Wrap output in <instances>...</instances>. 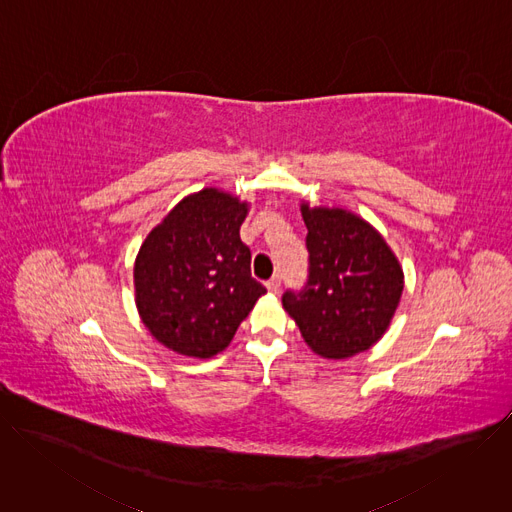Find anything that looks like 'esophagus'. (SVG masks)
I'll return each mask as SVG.
<instances>
[{"label":"esophagus","mask_w":512,"mask_h":512,"mask_svg":"<svg viewBox=\"0 0 512 512\" xmlns=\"http://www.w3.org/2000/svg\"><path fill=\"white\" fill-rule=\"evenodd\" d=\"M279 285H281V281H279V275L271 277V279L265 283V287L271 291V294H279Z\"/></svg>","instance_id":"1"}]
</instances>
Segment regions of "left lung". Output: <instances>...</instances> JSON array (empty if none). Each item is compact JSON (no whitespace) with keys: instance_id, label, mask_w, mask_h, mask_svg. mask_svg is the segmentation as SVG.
Listing matches in <instances>:
<instances>
[{"instance_id":"obj_1","label":"left lung","mask_w":512,"mask_h":512,"mask_svg":"<svg viewBox=\"0 0 512 512\" xmlns=\"http://www.w3.org/2000/svg\"><path fill=\"white\" fill-rule=\"evenodd\" d=\"M308 229L310 279L283 296L312 352L340 360L369 350L389 330L405 287L403 267L385 237L342 206L300 202Z\"/></svg>"}]
</instances>
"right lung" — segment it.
<instances>
[{
    "instance_id": "right-lung-1",
    "label": "right lung",
    "mask_w": 512,
    "mask_h": 512,
    "mask_svg": "<svg viewBox=\"0 0 512 512\" xmlns=\"http://www.w3.org/2000/svg\"><path fill=\"white\" fill-rule=\"evenodd\" d=\"M251 202L223 188L184 196L141 243L135 308L150 334L190 358L223 352L265 294L251 277L241 225Z\"/></svg>"
}]
</instances>
